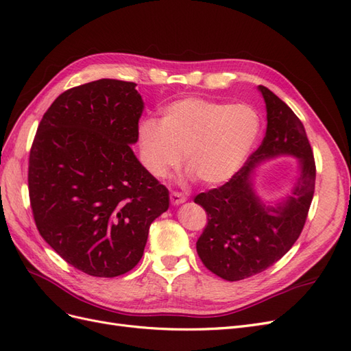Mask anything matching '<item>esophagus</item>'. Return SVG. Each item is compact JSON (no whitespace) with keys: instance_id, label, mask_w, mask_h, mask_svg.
Returning <instances> with one entry per match:
<instances>
[{"instance_id":"1","label":"esophagus","mask_w":351,"mask_h":351,"mask_svg":"<svg viewBox=\"0 0 351 351\" xmlns=\"http://www.w3.org/2000/svg\"><path fill=\"white\" fill-rule=\"evenodd\" d=\"M186 199L187 197L183 193H180V192H171V195H169V200H171L173 205L183 204V202H186Z\"/></svg>"}]
</instances>
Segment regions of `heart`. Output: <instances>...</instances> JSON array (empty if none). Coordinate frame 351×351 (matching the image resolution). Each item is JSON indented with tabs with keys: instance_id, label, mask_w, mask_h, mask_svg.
<instances>
[{
	"instance_id": "1",
	"label": "heart",
	"mask_w": 351,
	"mask_h": 351,
	"mask_svg": "<svg viewBox=\"0 0 351 351\" xmlns=\"http://www.w3.org/2000/svg\"><path fill=\"white\" fill-rule=\"evenodd\" d=\"M261 115L249 104H227L189 97L161 110V123L145 119L137 125L141 161L162 178L182 164L202 183L222 184L234 177L261 133Z\"/></svg>"
}]
</instances>
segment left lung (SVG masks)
Returning <instances> with one entry per match:
<instances>
[{"label":"left lung","mask_w":351,"mask_h":351,"mask_svg":"<svg viewBox=\"0 0 351 351\" xmlns=\"http://www.w3.org/2000/svg\"><path fill=\"white\" fill-rule=\"evenodd\" d=\"M259 90L268 120L261 146L226 184L195 197L208 215L197 254L212 274L227 281L249 278L280 261L299 239L315 193L316 165L302 121L268 88ZM278 154L299 157L301 177L291 197L269 207L254 193L251 174L259 162Z\"/></svg>","instance_id":"obj_1"}]
</instances>
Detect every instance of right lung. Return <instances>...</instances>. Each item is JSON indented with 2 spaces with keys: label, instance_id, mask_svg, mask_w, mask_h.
<instances>
[{
  "label": "right lung",
  "instance_id": "obj_1",
  "mask_svg": "<svg viewBox=\"0 0 351 351\" xmlns=\"http://www.w3.org/2000/svg\"><path fill=\"white\" fill-rule=\"evenodd\" d=\"M133 82L101 79L62 92L42 117L29 155L39 234L92 277L132 271L168 189L132 151L143 101Z\"/></svg>",
  "mask_w": 351,
  "mask_h": 351
}]
</instances>
